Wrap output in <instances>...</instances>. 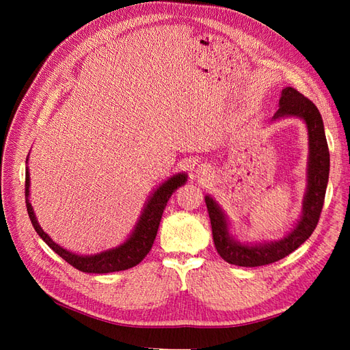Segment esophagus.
Segmentation results:
<instances>
[{
    "label": "esophagus",
    "mask_w": 350,
    "mask_h": 350,
    "mask_svg": "<svg viewBox=\"0 0 350 350\" xmlns=\"http://www.w3.org/2000/svg\"><path fill=\"white\" fill-rule=\"evenodd\" d=\"M197 174H204V169L203 167H197Z\"/></svg>",
    "instance_id": "obj_1"
}]
</instances>
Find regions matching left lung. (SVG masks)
Instances as JSON below:
<instances>
[{
	"label": "left lung",
	"mask_w": 350,
	"mask_h": 350,
	"mask_svg": "<svg viewBox=\"0 0 350 350\" xmlns=\"http://www.w3.org/2000/svg\"><path fill=\"white\" fill-rule=\"evenodd\" d=\"M298 118L308 131V162H306V188L299 219L283 238L278 241L241 242L230 234V221L217 201L206 196L211 232L219 256L229 264L241 267H258L279 261L289 256L311 237L323 210L325 189L330 172V153L321 113L315 105L293 88H284L279 100V109L271 121Z\"/></svg>",
	"instance_id": "obj_1"
}]
</instances>
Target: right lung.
<instances>
[{"label": "right lung", "mask_w": 350, "mask_h": 350, "mask_svg": "<svg viewBox=\"0 0 350 350\" xmlns=\"http://www.w3.org/2000/svg\"><path fill=\"white\" fill-rule=\"evenodd\" d=\"M29 161V156L26 159V163ZM187 174L178 172L172 176H169L166 181H163L157 188H154L149 198L146 200V203L142 208V213L137 224L134 225V229L124 242L120 245H116L109 250H103L98 254H90V256H81V254H76L72 251H68L58 245L57 242L52 241V238L44 232L40 228L39 221L36 219V215L33 211V207L30 204V174L29 167L26 166V207L27 213L31 220L38 235L46 242L49 248L54 250L61 258H64L72 267H76L80 271L84 273H112V271H121L131 269L137 266L149 251L152 250V245L154 242L159 224L163 215V210L167 204V200L176 191L179 187H183L187 183Z\"/></svg>", "instance_id": "add662e5"}]
</instances>
